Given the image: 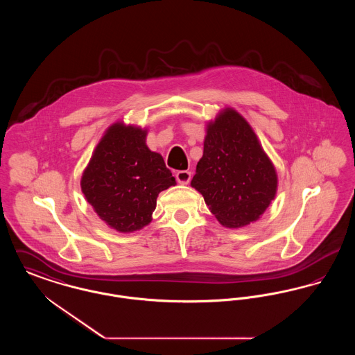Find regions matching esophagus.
<instances>
[{
	"label": "esophagus",
	"mask_w": 355,
	"mask_h": 355,
	"mask_svg": "<svg viewBox=\"0 0 355 355\" xmlns=\"http://www.w3.org/2000/svg\"><path fill=\"white\" fill-rule=\"evenodd\" d=\"M175 178L178 181V184L181 185H187L191 180V173L187 171V170H180L175 173Z\"/></svg>",
	"instance_id": "1"
}]
</instances>
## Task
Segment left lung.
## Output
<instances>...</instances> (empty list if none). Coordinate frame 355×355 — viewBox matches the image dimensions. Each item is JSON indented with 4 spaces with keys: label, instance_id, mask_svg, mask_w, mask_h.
Returning a JSON list of instances; mask_svg holds the SVG:
<instances>
[{
    "label": "left lung",
    "instance_id": "8db88e82",
    "mask_svg": "<svg viewBox=\"0 0 355 355\" xmlns=\"http://www.w3.org/2000/svg\"><path fill=\"white\" fill-rule=\"evenodd\" d=\"M191 186L223 226L258 220L277 191V173L252 126L233 109L207 125Z\"/></svg>",
    "mask_w": 355,
    "mask_h": 355
}]
</instances>
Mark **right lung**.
I'll return each instance as SVG.
<instances>
[{
	"mask_svg": "<svg viewBox=\"0 0 355 355\" xmlns=\"http://www.w3.org/2000/svg\"><path fill=\"white\" fill-rule=\"evenodd\" d=\"M174 185L162 155L146 146V130L122 122L106 130L81 180L87 202L121 233L146 226L158 194Z\"/></svg>",
	"mask_w": 355,
	"mask_h": 355,
	"instance_id": "obj_1",
	"label": "right lung"
}]
</instances>
